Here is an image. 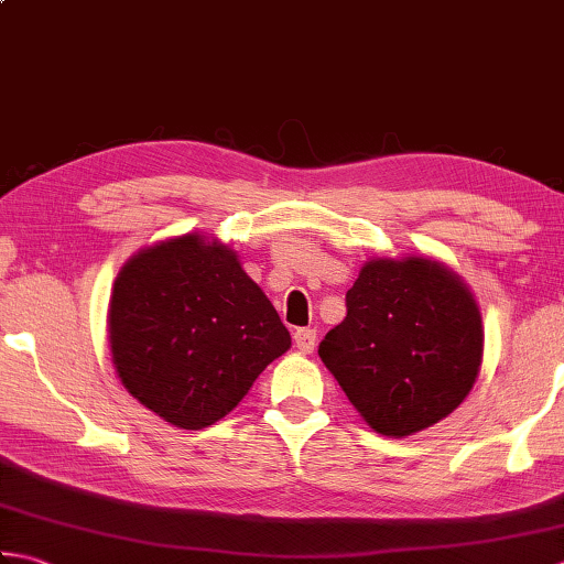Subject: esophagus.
Segmentation results:
<instances>
[{"label": "esophagus", "mask_w": 564, "mask_h": 564, "mask_svg": "<svg viewBox=\"0 0 564 564\" xmlns=\"http://www.w3.org/2000/svg\"><path fill=\"white\" fill-rule=\"evenodd\" d=\"M293 341L297 349H301L303 354H313L315 346H317V332L310 329V327H303V329H295L293 332Z\"/></svg>", "instance_id": "1"}]
</instances>
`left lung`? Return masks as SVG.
<instances>
[{"label":"left lung","instance_id":"left-lung-1","mask_svg":"<svg viewBox=\"0 0 564 564\" xmlns=\"http://www.w3.org/2000/svg\"><path fill=\"white\" fill-rule=\"evenodd\" d=\"M482 317L453 271L429 259H376L346 291V317L319 358L382 436L441 422L473 390Z\"/></svg>","mask_w":564,"mask_h":564}]
</instances>
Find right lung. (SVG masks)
<instances>
[{
  "instance_id": "obj_1",
  "label": "right lung",
  "mask_w": 564,
  "mask_h": 564,
  "mask_svg": "<svg viewBox=\"0 0 564 564\" xmlns=\"http://www.w3.org/2000/svg\"><path fill=\"white\" fill-rule=\"evenodd\" d=\"M109 341L126 390L196 431L235 410L291 334L235 251L184 235L138 251L118 273Z\"/></svg>"
}]
</instances>
